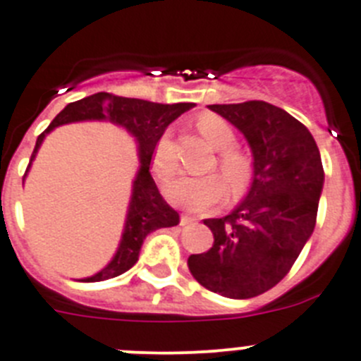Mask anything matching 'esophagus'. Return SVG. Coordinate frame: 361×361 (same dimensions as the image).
<instances>
[{
  "label": "esophagus",
  "instance_id": "1",
  "mask_svg": "<svg viewBox=\"0 0 361 361\" xmlns=\"http://www.w3.org/2000/svg\"><path fill=\"white\" fill-rule=\"evenodd\" d=\"M195 216H191V215H180V226H188L191 224V222H195Z\"/></svg>",
  "mask_w": 361,
  "mask_h": 361
}]
</instances>
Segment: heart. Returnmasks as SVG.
<instances>
[{
    "label": "heart",
    "instance_id": "1",
    "mask_svg": "<svg viewBox=\"0 0 361 361\" xmlns=\"http://www.w3.org/2000/svg\"><path fill=\"white\" fill-rule=\"evenodd\" d=\"M197 130L200 135L209 142L215 149H219L216 162L220 171L224 173L231 188L233 195L244 193L250 186L253 177V161L245 152L238 149L237 133L229 126V123L215 114H202L197 119ZM152 168L161 183L170 180L178 168L177 148H175L173 137L170 132H164L157 139L152 152ZM225 180V181H226ZM224 177L219 173L208 175H183L175 178L170 186L166 188V193L171 202L177 206L190 209V212H206L216 204L224 202L228 197V185Z\"/></svg>",
    "mask_w": 361,
    "mask_h": 361
}]
</instances>
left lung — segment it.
Wrapping results in <instances>:
<instances>
[{
    "mask_svg": "<svg viewBox=\"0 0 361 361\" xmlns=\"http://www.w3.org/2000/svg\"><path fill=\"white\" fill-rule=\"evenodd\" d=\"M235 124L253 152V184L222 219H206L213 245L190 255L193 279L216 295L253 298L291 271L317 224L324 166L311 132L264 101L209 104Z\"/></svg>",
    "mask_w": 361,
    "mask_h": 361,
    "instance_id": "1",
    "label": "left lung"
}]
</instances>
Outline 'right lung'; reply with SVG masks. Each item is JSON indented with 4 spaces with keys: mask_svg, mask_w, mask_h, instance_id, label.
<instances>
[{
    "mask_svg": "<svg viewBox=\"0 0 361 361\" xmlns=\"http://www.w3.org/2000/svg\"><path fill=\"white\" fill-rule=\"evenodd\" d=\"M193 106L195 103L159 104L142 101V99L119 97V95L108 94V92H99V94L81 99V101L66 104L65 110L59 111L56 119L49 124V128L37 137L30 162L36 157L37 148L50 130L59 124L73 123V121L108 119L110 123L124 126L139 142L141 170L133 180L132 202H130L119 250H117L114 260L101 273L90 276V279H85L86 282H101V280L123 275L124 271H128L139 260V251H141L142 240L148 233L159 228H171V226L178 224V213L159 193L157 184L149 173V164H152L153 146L168 128V124Z\"/></svg>",
    "mask_w": 361,
    "mask_h": 361,
    "instance_id": "1",
    "label": "right lung"
}]
</instances>
